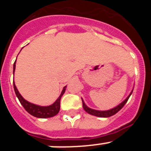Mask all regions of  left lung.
Wrapping results in <instances>:
<instances>
[{"label":"left lung","mask_w":151,"mask_h":151,"mask_svg":"<svg viewBox=\"0 0 151 151\" xmlns=\"http://www.w3.org/2000/svg\"><path fill=\"white\" fill-rule=\"evenodd\" d=\"M132 91H132V92H131L130 94L128 96L127 98H126V99H125L123 102L121 103L120 104L118 105V106H116V107L113 108V109H111V110H106V111H99V110H93V109H91V108L88 107V106L85 104V103H84L83 100L82 99V106H83L84 110L87 112L88 113L91 114V115L95 116H99V117H110V116H113L114 114H116L117 112L119 111V110H120L123 107L124 105L126 104V102H127L128 100H129V97L131 96V94H132Z\"/></svg>","instance_id":"8db88e82"}]
</instances>
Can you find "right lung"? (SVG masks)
<instances>
[{"label": "right lung", "mask_w": 151, "mask_h": 151, "mask_svg": "<svg viewBox=\"0 0 151 151\" xmlns=\"http://www.w3.org/2000/svg\"><path fill=\"white\" fill-rule=\"evenodd\" d=\"M16 68V61L13 63V74H14V71H15ZM66 87L63 88L60 97L57 98V101L50 106H38V105L33 104L31 103L28 102L27 101L24 99L23 97L21 96V94L19 93L18 90H17V87H16L14 82H13V88H14V91H15L16 95L18 97L19 101L20 102L21 104L24 107V109L26 110L29 113H30L31 115H32L33 116L37 117V118H49V117H53L56 116L57 113H59L60 109V99L62 97L63 94H64L65 90H66Z\"/></svg>", "instance_id": "1"}]
</instances>
